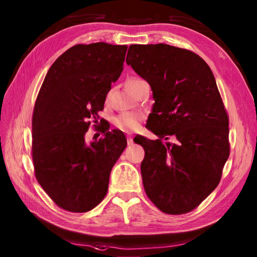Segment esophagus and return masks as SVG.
I'll return each instance as SVG.
<instances>
[{
    "instance_id": "esophagus-1",
    "label": "esophagus",
    "mask_w": 257,
    "mask_h": 257,
    "mask_svg": "<svg viewBox=\"0 0 257 257\" xmlns=\"http://www.w3.org/2000/svg\"><path fill=\"white\" fill-rule=\"evenodd\" d=\"M127 141H128V145H133V144H134V140H133V137H132V136H128Z\"/></svg>"
}]
</instances>
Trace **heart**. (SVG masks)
<instances>
[{
  "mask_svg": "<svg viewBox=\"0 0 257 257\" xmlns=\"http://www.w3.org/2000/svg\"><path fill=\"white\" fill-rule=\"evenodd\" d=\"M143 83H145L144 79L138 77H132L127 80V87L128 89H133ZM143 118V113L139 112H122L113 119V123L117 128L124 130V132H133V130L138 128Z\"/></svg>",
  "mask_w": 257,
  "mask_h": 257,
  "instance_id": "heart-1",
  "label": "heart"
}]
</instances>
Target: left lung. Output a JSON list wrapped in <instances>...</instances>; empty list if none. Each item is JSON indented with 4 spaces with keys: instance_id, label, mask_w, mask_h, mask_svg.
<instances>
[{
    "instance_id": "left-lung-1",
    "label": "left lung",
    "mask_w": 257,
    "mask_h": 257,
    "mask_svg": "<svg viewBox=\"0 0 257 257\" xmlns=\"http://www.w3.org/2000/svg\"><path fill=\"white\" fill-rule=\"evenodd\" d=\"M125 62L148 81L155 99L146 127L159 139H134L145 149L146 193L163 213H188L217 187L230 155L214 76L195 53L167 44L130 45ZM170 137L176 143L163 145Z\"/></svg>"
}]
</instances>
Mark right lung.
<instances>
[{
	"instance_id": "1",
	"label": "right lung",
	"mask_w": 257,
	"mask_h": 257,
	"mask_svg": "<svg viewBox=\"0 0 257 257\" xmlns=\"http://www.w3.org/2000/svg\"><path fill=\"white\" fill-rule=\"evenodd\" d=\"M127 48L103 42L70 47L48 69L37 95L32 120L35 177L66 211L83 213L100 203L127 146L123 133L109 127L102 128L103 138L85 140L122 72Z\"/></svg>"
}]
</instances>
